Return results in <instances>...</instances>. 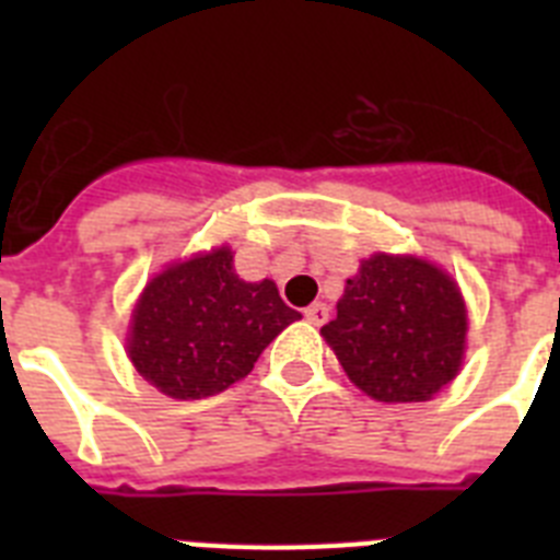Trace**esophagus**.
I'll list each match as a JSON object with an SVG mask.
<instances>
[{
    "mask_svg": "<svg viewBox=\"0 0 560 560\" xmlns=\"http://www.w3.org/2000/svg\"><path fill=\"white\" fill-rule=\"evenodd\" d=\"M303 314H305V319H308L311 325H325V323H328V305H325V303L308 305V308H305Z\"/></svg>",
    "mask_w": 560,
    "mask_h": 560,
    "instance_id": "esophagus-1",
    "label": "esophagus"
}]
</instances>
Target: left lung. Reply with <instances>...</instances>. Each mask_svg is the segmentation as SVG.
I'll return each instance as SVG.
<instances>
[{
	"label": "left lung",
	"instance_id": "8db88e82",
	"mask_svg": "<svg viewBox=\"0 0 560 560\" xmlns=\"http://www.w3.org/2000/svg\"><path fill=\"white\" fill-rule=\"evenodd\" d=\"M465 303L446 271L375 255L348 280L323 336L361 393L384 404L429 400L457 375Z\"/></svg>",
	"mask_w": 560,
	"mask_h": 560
}]
</instances>
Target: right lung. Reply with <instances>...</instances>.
<instances>
[{
  "label": "right lung",
  "instance_id": "obj_1",
  "mask_svg": "<svg viewBox=\"0 0 560 560\" xmlns=\"http://www.w3.org/2000/svg\"><path fill=\"white\" fill-rule=\"evenodd\" d=\"M300 319L271 280L246 283L226 246L156 275L133 308L128 355L160 393L207 398L246 378L257 355Z\"/></svg>",
  "mask_w": 560,
  "mask_h": 560
}]
</instances>
